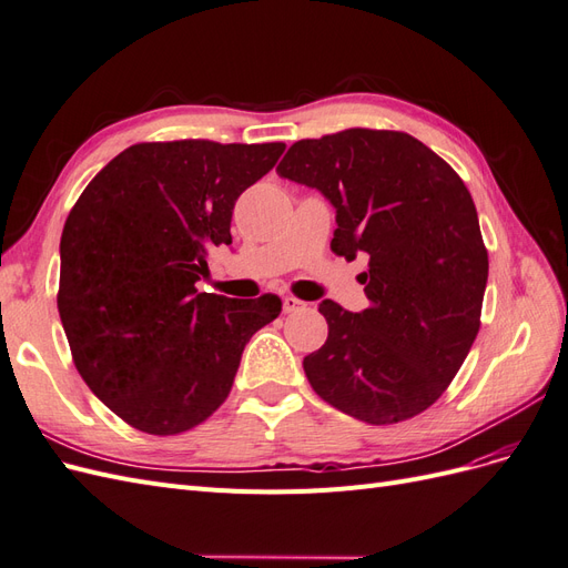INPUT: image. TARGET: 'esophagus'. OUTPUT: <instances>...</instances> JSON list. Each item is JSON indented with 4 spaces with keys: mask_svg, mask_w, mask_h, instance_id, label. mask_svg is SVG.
Segmentation results:
<instances>
[{
    "mask_svg": "<svg viewBox=\"0 0 568 568\" xmlns=\"http://www.w3.org/2000/svg\"><path fill=\"white\" fill-rule=\"evenodd\" d=\"M305 305H307V303H303V301H301V298H296V296H284V301H282L284 313H298V311H305Z\"/></svg>",
    "mask_w": 568,
    "mask_h": 568,
    "instance_id": "34e87169",
    "label": "esophagus"
}]
</instances>
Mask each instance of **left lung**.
Returning <instances> with one entry per match:
<instances>
[{
  "label": "left lung",
  "mask_w": 568,
  "mask_h": 568,
  "mask_svg": "<svg viewBox=\"0 0 568 568\" xmlns=\"http://www.w3.org/2000/svg\"><path fill=\"white\" fill-rule=\"evenodd\" d=\"M277 173L334 203L336 255H369L367 311L320 303L329 336L303 359L307 382L359 422L417 417L450 386L480 326L488 251L469 189L438 153L398 130L301 140Z\"/></svg>",
  "instance_id": "left-lung-1"
}]
</instances>
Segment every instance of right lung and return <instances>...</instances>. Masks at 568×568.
Here are the masks:
<instances>
[{
	"instance_id": "add662e5",
	"label": "right lung",
	"mask_w": 568,
	"mask_h": 568,
	"mask_svg": "<svg viewBox=\"0 0 568 568\" xmlns=\"http://www.w3.org/2000/svg\"><path fill=\"white\" fill-rule=\"evenodd\" d=\"M286 144L142 142L101 168L61 234L59 315L97 398L136 432L178 436L227 400L248 338L280 296L199 294L205 251L230 246L244 189Z\"/></svg>"
}]
</instances>
